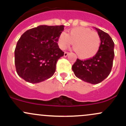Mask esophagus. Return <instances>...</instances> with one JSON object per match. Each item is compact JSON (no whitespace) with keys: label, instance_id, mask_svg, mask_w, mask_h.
<instances>
[{"label":"esophagus","instance_id":"1","mask_svg":"<svg viewBox=\"0 0 126 126\" xmlns=\"http://www.w3.org/2000/svg\"><path fill=\"white\" fill-rule=\"evenodd\" d=\"M69 54V52H64V57H67L68 55Z\"/></svg>","mask_w":126,"mask_h":126}]
</instances>
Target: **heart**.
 Here are the masks:
<instances>
[{
  "label": "heart",
  "instance_id": "heart-1",
  "mask_svg": "<svg viewBox=\"0 0 126 126\" xmlns=\"http://www.w3.org/2000/svg\"><path fill=\"white\" fill-rule=\"evenodd\" d=\"M57 44L61 49H65L74 44V49L79 57L88 59L96 54L100 45V38L96 32L88 28L76 27L66 34L61 33Z\"/></svg>",
  "mask_w": 126,
  "mask_h": 126
}]
</instances>
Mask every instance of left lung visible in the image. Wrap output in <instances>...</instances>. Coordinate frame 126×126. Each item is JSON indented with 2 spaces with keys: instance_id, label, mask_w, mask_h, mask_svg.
<instances>
[{
  "instance_id": "obj_1",
  "label": "left lung",
  "mask_w": 126,
  "mask_h": 126,
  "mask_svg": "<svg viewBox=\"0 0 126 126\" xmlns=\"http://www.w3.org/2000/svg\"><path fill=\"white\" fill-rule=\"evenodd\" d=\"M100 38L99 51L93 57L86 60L77 59L72 66L75 75L92 84L100 83L108 77L113 64L114 43L107 33L94 27Z\"/></svg>"
}]
</instances>
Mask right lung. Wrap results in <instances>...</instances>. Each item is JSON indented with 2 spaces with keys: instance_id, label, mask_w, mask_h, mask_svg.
I'll list each match as a JSON object with an SVG mask.
<instances>
[{
  "instance_id": "add662e5",
  "label": "right lung",
  "mask_w": 126,
  "mask_h": 126,
  "mask_svg": "<svg viewBox=\"0 0 126 126\" xmlns=\"http://www.w3.org/2000/svg\"><path fill=\"white\" fill-rule=\"evenodd\" d=\"M64 27L41 25L22 34L15 49V65L19 77L35 84L53 75L57 62L64 56L57 44Z\"/></svg>"
}]
</instances>
